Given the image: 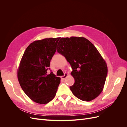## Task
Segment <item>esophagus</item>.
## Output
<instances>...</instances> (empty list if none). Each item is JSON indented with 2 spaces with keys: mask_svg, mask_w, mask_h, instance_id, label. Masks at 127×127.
<instances>
[{
  "mask_svg": "<svg viewBox=\"0 0 127 127\" xmlns=\"http://www.w3.org/2000/svg\"><path fill=\"white\" fill-rule=\"evenodd\" d=\"M68 75V74H67V73H65L64 75V76H62L61 77V79H62L64 80V79H65V78H66V77H67Z\"/></svg>",
  "mask_w": 127,
  "mask_h": 127,
  "instance_id": "obj_1",
  "label": "esophagus"
}]
</instances>
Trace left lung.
Listing matches in <instances>:
<instances>
[{
  "label": "left lung",
  "instance_id": "8db88e82",
  "mask_svg": "<svg viewBox=\"0 0 127 127\" xmlns=\"http://www.w3.org/2000/svg\"><path fill=\"white\" fill-rule=\"evenodd\" d=\"M57 52L66 58L75 79L70 86L72 94L84 101H91L100 94L107 74V67L97 49L83 37H63Z\"/></svg>",
  "mask_w": 127,
  "mask_h": 127
}]
</instances>
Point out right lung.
<instances>
[{"instance_id":"obj_1","label":"right lung","mask_w":127,"mask_h":127,"mask_svg":"<svg viewBox=\"0 0 127 127\" xmlns=\"http://www.w3.org/2000/svg\"><path fill=\"white\" fill-rule=\"evenodd\" d=\"M60 37L34 41L26 48L17 71L23 91L32 101L47 104L55 97L60 78L47 74Z\"/></svg>"}]
</instances>
